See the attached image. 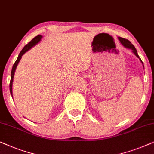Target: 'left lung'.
Segmentation results:
<instances>
[{
  "label": "left lung",
  "instance_id": "obj_1",
  "mask_svg": "<svg viewBox=\"0 0 154 154\" xmlns=\"http://www.w3.org/2000/svg\"><path fill=\"white\" fill-rule=\"evenodd\" d=\"M119 40L120 41V42H121V43H122V45H123V46H124V47L128 48H131V49L133 51V52L134 53V54H135V55H136V56L138 57V58L140 59V60L141 61L142 63L143 64V62H142V60L140 58L139 55H138V54H137L136 48H135V46H133V44L131 43L130 41H128V39H124V38H122V37H119ZM143 66H144V65H143Z\"/></svg>",
  "mask_w": 154,
  "mask_h": 154
}]
</instances>
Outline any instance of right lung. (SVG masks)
<instances>
[{
    "instance_id": "right-lung-1",
    "label": "right lung",
    "mask_w": 154,
    "mask_h": 154,
    "mask_svg": "<svg viewBox=\"0 0 154 154\" xmlns=\"http://www.w3.org/2000/svg\"><path fill=\"white\" fill-rule=\"evenodd\" d=\"M42 37V36L41 35H37L35 37H34L31 41L29 42L28 44H26V45L24 46L23 49L21 50V52H20L19 56H18L16 62H14V65L12 66V72H11V79H10V93H11V95L12 96V82H13V79H14V72H15V70H16V68L17 66V64L19 63V62L20 61V60L21 58V56L23 55L24 53H25L26 51H28L29 49H30L33 46H35V44L38 43V42L41 40V38Z\"/></svg>"
}]
</instances>
